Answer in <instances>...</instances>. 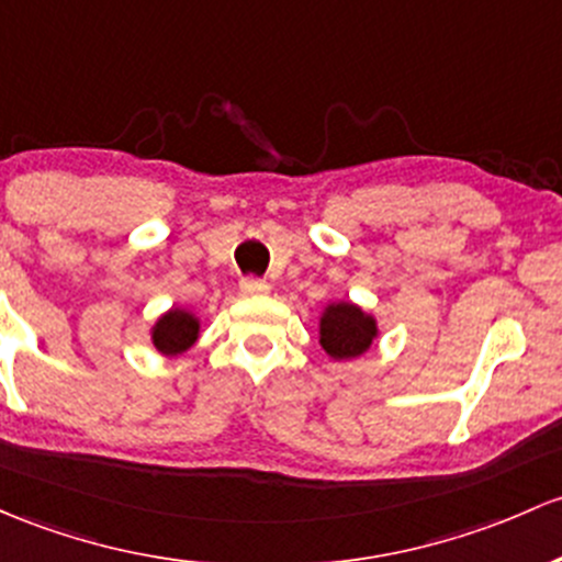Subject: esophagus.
Masks as SVG:
<instances>
[{
    "label": "esophagus",
    "instance_id": "1",
    "mask_svg": "<svg viewBox=\"0 0 562 562\" xmlns=\"http://www.w3.org/2000/svg\"><path fill=\"white\" fill-rule=\"evenodd\" d=\"M239 291L245 293V296H266L271 288H269V282L258 280V277H245V280L239 282Z\"/></svg>",
    "mask_w": 562,
    "mask_h": 562
}]
</instances>
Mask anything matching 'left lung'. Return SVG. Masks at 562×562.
I'll use <instances>...</instances> for the list:
<instances>
[{"label": "left lung", "instance_id": "8db88e82", "mask_svg": "<svg viewBox=\"0 0 562 562\" xmlns=\"http://www.w3.org/2000/svg\"><path fill=\"white\" fill-rule=\"evenodd\" d=\"M376 334L374 315L350 301H334L321 315V347L334 360L360 358L374 345Z\"/></svg>", "mask_w": 562, "mask_h": 562}]
</instances>
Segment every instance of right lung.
Masks as SVG:
<instances>
[{"instance_id": "obj_1", "label": "right lung", "mask_w": 562, "mask_h": 562, "mask_svg": "<svg viewBox=\"0 0 562 562\" xmlns=\"http://www.w3.org/2000/svg\"><path fill=\"white\" fill-rule=\"evenodd\" d=\"M199 317L191 315L188 310H169L167 315H161L156 321V326L150 328L153 347H156L161 356H182L186 350H191L193 341L199 339Z\"/></svg>"}]
</instances>
